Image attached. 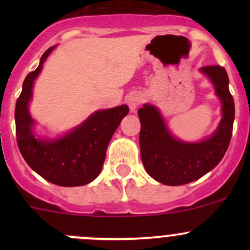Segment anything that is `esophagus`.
Masks as SVG:
<instances>
[{"mask_svg": "<svg viewBox=\"0 0 250 250\" xmlns=\"http://www.w3.org/2000/svg\"><path fill=\"white\" fill-rule=\"evenodd\" d=\"M125 102H127L128 106H129L130 111H135V109L138 107V105L140 104L141 102V97L140 94H138V93H132V94H129L127 97V99H125Z\"/></svg>", "mask_w": 250, "mask_h": 250, "instance_id": "esophagus-1", "label": "esophagus"}]
</instances>
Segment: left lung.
<instances>
[{"label": "left lung", "instance_id": "obj_1", "mask_svg": "<svg viewBox=\"0 0 250 250\" xmlns=\"http://www.w3.org/2000/svg\"><path fill=\"white\" fill-rule=\"evenodd\" d=\"M200 72L209 78L221 104V120L208 138L197 143L178 139L157 106L144 104L138 110L141 161L148 175L165 185H185L210 172L223 160L232 137L234 103L226 70L213 65L201 67Z\"/></svg>", "mask_w": 250, "mask_h": 250}]
</instances>
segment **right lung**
Listing matches in <instances>:
<instances>
[{"mask_svg":"<svg viewBox=\"0 0 250 250\" xmlns=\"http://www.w3.org/2000/svg\"><path fill=\"white\" fill-rule=\"evenodd\" d=\"M55 47L44 52L39 67L30 72L22 83L21 94L16 104L18 147L30 168L49 183L66 188L87 185L102 172L107 145L129 107L121 105L98 110L76 128L58 138L39 137L29 104L35 80Z\"/></svg>","mask_w":250,"mask_h":250,"instance_id":"1","label":"right lung"}]
</instances>
